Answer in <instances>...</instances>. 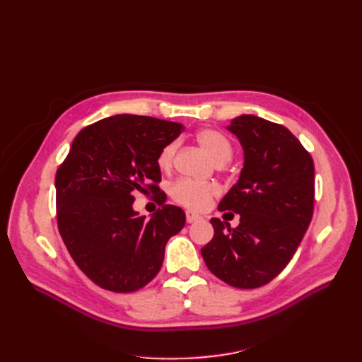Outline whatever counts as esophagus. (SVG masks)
Masks as SVG:
<instances>
[{"label":"esophagus","instance_id":"1","mask_svg":"<svg viewBox=\"0 0 362 362\" xmlns=\"http://www.w3.org/2000/svg\"><path fill=\"white\" fill-rule=\"evenodd\" d=\"M185 218H187V223H193V222L201 221V216L196 213H192V211H187L185 213Z\"/></svg>","mask_w":362,"mask_h":362}]
</instances>
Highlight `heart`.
Segmentation results:
<instances>
[{
  "label": "heart",
  "mask_w": 362,
  "mask_h": 362,
  "mask_svg": "<svg viewBox=\"0 0 362 362\" xmlns=\"http://www.w3.org/2000/svg\"><path fill=\"white\" fill-rule=\"evenodd\" d=\"M199 146L206 152L216 164H225L233 157V146L229 140L216 129H201L196 134ZM175 151H177V141H170L164 146L157 158L158 168L166 170L172 166ZM218 193V187L216 184H202L194 182L190 180H180L172 185L170 194L172 198L180 202L181 205L190 208V210H204V208L210 204L213 196Z\"/></svg>",
  "instance_id": "obj_1"
}]
</instances>
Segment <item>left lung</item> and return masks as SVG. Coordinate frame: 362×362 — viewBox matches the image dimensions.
<instances>
[{
	"instance_id": "obj_1",
	"label": "left lung",
	"mask_w": 362,
	"mask_h": 362,
	"mask_svg": "<svg viewBox=\"0 0 362 362\" xmlns=\"http://www.w3.org/2000/svg\"><path fill=\"white\" fill-rule=\"evenodd\" d=\"M226 128L242 145L245 163L218 210L240 214V223L231 228L213 217L214 237L201 254L218 279L237 288H257L286 269L310 226L314 163L279 124L242 115Z\"/></svg>"
}]
</instances>
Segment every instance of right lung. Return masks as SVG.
Wrapping results in <instances>:
<instances>
[{
  "label": "right lung",
  "mask_w": 362,
  "mask_h": 362,
  "mask_svg": "<svg viewBox=\"0 0 362 362\" xmlns=\"http://www.w3.org/2000/svg\"><path fill=\"white\" fill-rule=\"evenodd\" d=\"M184 127L149 116L116 115L83 128L57 169V225L75 264L96 286L131 293L156 278L168 240L185 225L180 206L158 189L160 151ZM159 192L162 208L146 219L134 193Z\"/></svg>",
  "instance_id": "obj_1"
}]
</instances>
